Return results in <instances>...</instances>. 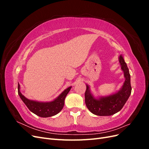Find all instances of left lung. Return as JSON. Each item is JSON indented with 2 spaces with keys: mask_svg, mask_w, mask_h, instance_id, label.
<instances>
[{
  "mask_svg": "<svg viewBox=\"0 0 149 149\" xmlns=\"http://www.w3.org/2000/svg\"><path fill=\"white\" fill-rule=\"evenodd\" d=\"M119 62L124 72L125 81L118 91L107 96L95 97L91 92L89 86L86 84L85 103L89 111L94 114L106 116L117 113L122 109L131 94L130 75L127 64L122 56H119Z\"/></svg>",
  "mask_w": 149,
  "mask_h": 149,
  "instance_id": "1",
  "label": "left lung"
}]
</instances>
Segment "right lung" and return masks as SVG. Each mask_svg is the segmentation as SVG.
<instances>
[{
  "label": "right lung",
  "mask_w": 149,
  "mask_h": 149,
  "mask_svg": "<svg viewBox=\"0 0 149 149\" xmlns=\"http://www.w3.org/2000/svg\"><path fill=\"white\" fill-rule=\"evenodd\" d=\"M72 86L66 88L55 100L48 102H41L29 100L20 92V86L18 84V93L21 100L35 114L42 118H48L55 116L61 111L64 106L65 100Z\"/></svg>",
  "instance_id": "add662e5"
}]
</instances>
